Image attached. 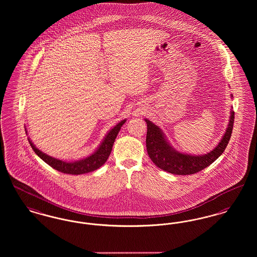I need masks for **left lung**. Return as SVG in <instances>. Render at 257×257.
Instances as JSON below:
<instances>
[{"instance_id": "obj_1", "label": "left lung", "mask_w": 257, "mask_h": 257, "mask_svg": "<svg viewBox=\"0 0 257 257\" xmlns=\"http://www.w3.org/2000/svg\"><path fill=\"white\" fill-rule=\"evenodd\" d=\"M145 122H147L146 147L152 162L166 172L175 175H190L208 167L224 152L229 142L233 130L234 111H230L228 125L215 149H213L210 153L198 156L177 151L171 146L160 126L148 119H145Z\"/></svg>"}]
</instances>
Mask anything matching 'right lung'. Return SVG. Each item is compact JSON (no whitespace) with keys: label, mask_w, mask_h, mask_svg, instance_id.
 Masks as SVG:
<instances>
[{"label":"right lung","mask_w":257,"mask_h":257,"mask_svg":"<svg viewBox=\"0 0 257 257\" xmlns=\"http://www.w3.org/2000/svg\"><path fill=\"white\" fill-rule=\"evenodd\" d=\"M125 121H126L125 119L122 120L121 122H118L113 128H111L107 133V135H105V137L103 138L102 142L99 144V146L92 155L74 162H65L59 159H55L53 157H50L45 153L41 152L40 149L37 148L30 138H28V140L34 152L41 158L43 162H46L51 167H53L54 169L62 173L71 174V175H80V174L95 171L105 163L112 151L114 141L121 130V126L125 122Z\"/></svg>","instance_id":"add662e5"}]
</instances>
